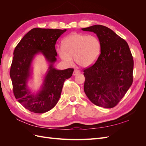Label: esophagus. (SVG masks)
Wrapping results in <instances>:
<instances>
[{"label": "esophagus", "mask_w": 146, "mask_h": 146, "mask_svg": "<svg viewBox=\"0 0 146 146\" xmlns=\"http://www.w3.org/2000/svg\"><path fill=\"white\" fill-rule=\"evenodd\" d=\"M78 74H80V70H78V69H75L74 70V72H73L74 76H76V75H77Z\"/></svg>", "instance_id": "1"}]
</instances>
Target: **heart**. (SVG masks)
Instances as JSON below:
<instances>
[{"instance_id":"b5f03b06","label":"heart","mask_w":146,"mask_h":146,"mask_svg":"<svg viewBox=\"0 0 146 146\" xmlns=\"http://www.w3.org/2000/svg\"><path fill=\"white\" fill-rule=\"evenodd\" d=\"M101 49V43L94 35L73 33L66 37L63 46L57 48L60 58L68 65L75 61L82 67H88L98 60Z\"/></svg>"}]
</instances>
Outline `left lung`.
<instances>
[{
    "label": "left lung",
    "instance_id": "left-lung-1",
    "mask_svg": "<svg viewBox=\"0 0 146 146\" xmlns=\"http://www.w3.org/2000/svg\"><path fill=\"white\" fill-rule=\"evenodd\" d=\"M94 32L101 43L96 62L83 70L84 91L99 107L111 108L119 103L133 82V59L127 42L101 25L82 29Z\"/></svg>",
    "mask_w": 146,
    "mask_h": 146
}]
</instances>
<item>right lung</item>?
Here are the masks:
<instances>
[{
    "label": "right lung",
    "instance_id": "right-lung-1",
    "mask_svg": "<svg viewBox=\"0 0 146 146\" xmlns=\"http://www.w3.org/2000/svg\"><path fill=\"white\" fill-rule=\"evenodd\" d=\"M66 29L34 28L25 35L13 52L10 69L13 93L19 102L29 111L44 113L54 108L60 98L65 80L72 76L74 69L58 70L54 68L57 53L55 44ZM41 53L49 63L43 82L36 94L28 86L32 78V63Z\"/></svg>",
    "mask_w": 146,
    "mask_h": 146
}]
</instances>
